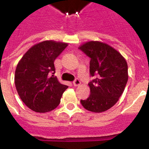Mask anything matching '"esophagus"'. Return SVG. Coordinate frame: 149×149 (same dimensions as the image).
<instances>
[{"instance_id":"34e87169","label":"esophagus","mask_w":149,"mask_h":149,"mask_svg":"<svg viewBox=\"0 0 149 149\" xmlns=\"http://www.w3.org/2000/svg\"><path fill=\"white\" fill-rule=\"evenodd\" d=\"M80 84H81V82H80V80H79V79H76V80L73 81V85L76 86V87L80 85Z\"/></svg>"}]
</instances>
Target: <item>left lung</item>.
<instances>
[{
	"label": "left lung",
	"mask_w": 149,
	"mask_h": 149,
	"mask_svg": "<svg viewBox=\"0 0 149 149\" xmlns=\"http://www.w3.org/2000/svg\"><path fill=\"white\" fill-rule=\"evenodd\" d=\"M79 49L91 58L90 73L95 77L88 84L91 94L80 100L84 107L101 113L111 108L124 91L128 80V65L124 57L108 44L86 42Z\"/></svg>",
	"instance_id": "left-lung-1"
}]
</instances>
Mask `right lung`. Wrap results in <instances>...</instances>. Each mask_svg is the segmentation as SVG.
Here are the masks:
<instances>
[{"label":"right lung","mask_w":149,"mask_h":149,"mask_svg":"<svg viewBox=\"0 0 149 149\" xmlns=\"http://www.w3.org/2000/svg\"><path fill=\"white\" fill-rule=\"evenodd\" d=\"M67 46L54 40L41 42L31 47L17 64L16 88L24 104L33 111L46 113L59 105L68 86L54 76V62Z\"/></svg>","instance_id":"1"}]
</instances>
